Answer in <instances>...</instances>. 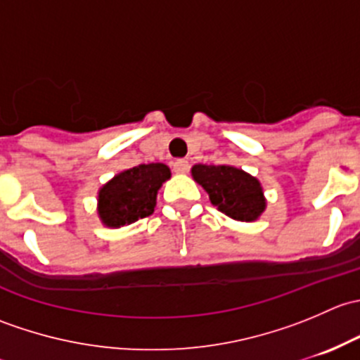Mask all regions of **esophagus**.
Masks as SVG:
<instances>
[{
	"instance_id": "esophagus-1",
	"label": "esophagus",
	"mask_w": 360,
	"mask_h": 360,
	"mask_svg": "<svg viewBox=\"0 0 360 360\" xmlns=\"http://www.w3.org/2000/svg\"><path fill=\"white\" fill-rule=\"evenodd\" d=\"M188 169H190V163H188V160L179 158L174 162V170H176L177 174H186Z\"/></svg>"
}]
</instances>
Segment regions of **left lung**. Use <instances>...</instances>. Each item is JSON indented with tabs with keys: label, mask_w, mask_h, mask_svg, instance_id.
<instances>
[{
	"label": "left lung",
	"mask_w": 360,
	"mask_h": 360,
	"mask_svg": "<svg viewBox=\"0 0 360 360\" xmlns=\"http://www.w3.org/2000/svg\"><path fill=\"white\" fill-rule=\"evenodd\" d=\"M191 176L221 212L237 221H256L266 209L261 183L231 165H193Z\"/></svg>",
	"instance_id": "8db88e82"
}]
</instances>
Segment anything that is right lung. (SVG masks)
<instances>
[{"label": "right lung", "instance_id": "right-lung-1", "mask_svg": "<svg viewBox=\"0 0 360 360\" xmlns=\"http://www.w3.org/2000/svg\"><path fill=\"white\" fill-rule=\"evenodd\" d=\"M170 179V169L163 163H143L116 174L99 190L97 214L103 224L122 228L153 214L157 193Z\"/></svg>", "mask_w": 360, "mask_h": 360}]
</instances>
